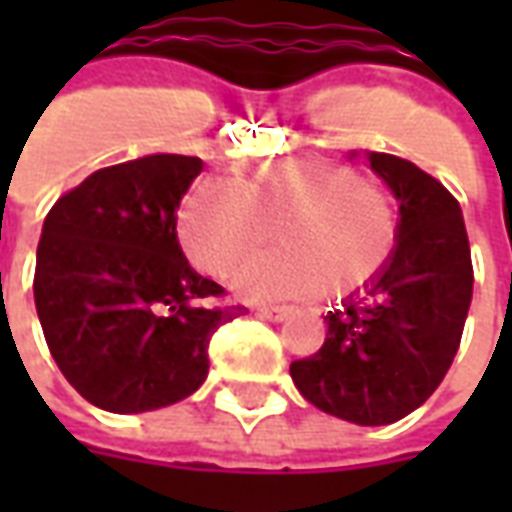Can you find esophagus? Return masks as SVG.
Returning a JSON list of instances; mask_svg holds the SVG:
<instances>
[{"label": "esophagus", "mask_w": 512, "mask_h": 512, "mask_svg": "<svg viewBox=\"0 0 512 512\" xmlns=\"http://www.w3.org/2000/svg\"><path fill=\"white\" fill-rule=\"evenodd\" d=\"M257 312L268 318V321H288L290 315H293V307H257Z\"/></svg>", "instance_id": "obj_1"}]
</instances>
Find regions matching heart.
I'll return each mask as SVG.
<instances>
[{
	"label": "heart",
	"mask_w": 512,
	"mask_h": 512,
	"mask_svg": "<svg viewBox=\"0 0 512 512\" xmlns=\"http://www.w3.org/2000/svg\"><path fill=\"white\" fill-rule=\"evenodd\" d=\"M274 235L277 249L252 257L235 288L246 296H351L384 271L397 246V213L376 183L323 156H290L252 175L202 180L178 216L191 263L230 274Z\"/></svg>",
	"instance_id": "obj_1"
}]
</instances>
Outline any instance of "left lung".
<instances>
[{
  "mask_svg": "<svg viewBox=\"0 0 512 512\" xmlns=\"http://www.w3.org/2000/svg\"><path fill=\"white\" fill-rule=\"evenodd\" d=\"M400 202L397 246L384 271L329 312L318 354L290 365L312 406L356 425H389L447 376L472 304V252L458 200L417 164L370 153Z\"/></svg>",
  "mask_w": 512,
  "mask_h": 512,
  "instance_id": "obj_1",
  "label": "left lung"
}]
</instances>
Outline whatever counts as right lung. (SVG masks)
Masks as SVG:
<instances>
[{
  "mask_svg": "<svg viewBox=\"0 0 512 512\" xmlns=\"http://www.w3.org/2000/svg\"><path fill=\"white\" fill-rule=\"evenodd\" d=\"M197 156L136 158L65 191L43 222L35 307L68 384L93 406L139 414L178 403L208 376L213 332L244 315L219 304L178 244V205Z\"/></svg>",
  "mask_w": 512,
  "mask_h": 512,
  "instance_id": "add662e5",
  "label": "right lung"
}]
</instances>
